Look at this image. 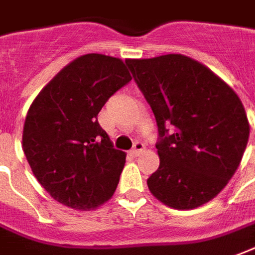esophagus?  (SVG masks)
Segmentation results:
<instances>
[{
    "mask_svg": "<svg viewBox=\"0 0 255 255\" xmlns=\"http://www.w3.org/2000/svg\"><path fill=\"white\" fill-rule=\"evenodd\" d=\"M144 144L141 143V141H136L134 145H133V148H131V154L134 155V157H138L143 151H144Z\"/></svg>",
    "mask_w": 255,
    "mask_h": 255,
    "instance_id": "1",
    "label": "esophagus"
}]
</instances>
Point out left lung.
<instances>
[{"instance_id":"1","label":"left lung","mask_w":255,"mask_h":255,"mask_svg":"<svg viewBox=\"0 0 255 255\" xmlns=\"http://www.w3.org/2000/svg\"><path fill=\"white\" fill-rule=\"evenodd\" d=\"M158 126L159 168L147 179L161 203L191 210L208 203L238 169L250 126L238 94L180 54L126 59Z\"/></svg>"}]
</instances>
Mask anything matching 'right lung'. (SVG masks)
<instances>
[{
  "label": "right lung",
  "instance_id": "right-lung-1",
  "mask_svg": "<svg viewBox=\"0 0 255 255\" xmlns=\"http://www.w3.org/2000/svg\"><path fill=\"white\" fill-rule=\"evenodd\" d=\"M130 80L121 59L86 54L33 101L24 121V155L37 180L61 204L84 211L112 197L126 155L114 148L97 117Z\"/></svg>",
  "mask_w": 255,
  "mask_h": 255
}]
</instances>
